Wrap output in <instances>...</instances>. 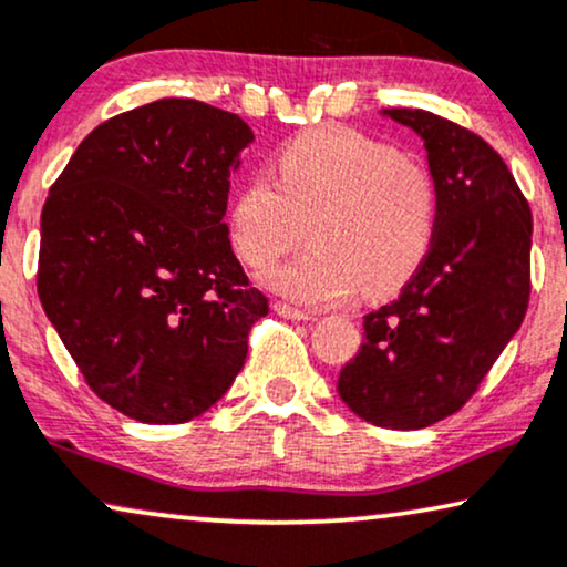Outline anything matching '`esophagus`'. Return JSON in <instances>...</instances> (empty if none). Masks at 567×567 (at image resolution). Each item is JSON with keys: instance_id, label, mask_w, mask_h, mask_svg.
Here are the masks:
<instances>
[{"instance_id": "1", "label": "esophagus", "mask_w": 567, "mask_h": 567, "mask_svg": "<svg viewBox=\"0 0 567 567\" xmlns=\"http://www.w3.org/2000/svg\"><path fill=\"white\" fill-rule=\"evenodd\" d=\"M275 311L279 313V317H285V319H292V321H311V319H313L311 313L300 311V308L290 306V303H282V300H279V303H275Z\"/></svg>"}]
</instances>
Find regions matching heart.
Returning a JSON list of instances; mask_svg holds the SVG:
<instances>
[{
	"mask_svg": "<svg viewBox=\"0 0 567 567\" xmlns=\"http://www.w3.org/2000/svg\"><path fill=\"white\" fill-rule=\"evenodd\" d=\"M275 175L240 185L227 230L240 259L264 271L298 246L306 225L311 248L269 275L279 296L332 306L361 285L386 296L424 264L436 227L434 183L386 143L317 127L279 148Z\"/></svg>",
	"mask_w": 567,
	"mask_h": 567,
	"instance_id": "b5f03b06",
	"label": "heart"
}]
</instances>
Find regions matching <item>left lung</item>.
<instances>
[{"label": "left lung", "instance_id": "8db88e82", "mask_svg": "<svg viewBox=\"0 0 567 567\" xmlns=\"http://www.w3.org/2000/svg\"><path fill=\"white\" fill-rule=\"evenodd\" d=\"M424 141L434 240L398 300L363 317V346L337 392L384 429H424L461 411L518 332L528 306L532 209L476 133L424 110H382Z\"/></svg>", "mask_w": 567, "mask_h": 567}]
</instances>
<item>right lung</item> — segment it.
<instances>
[{
  "label": "right lung",
  "instance_id": "obj_1",
  "mask_svg": "<svg viewBox=\"0 0 567 567\" xmlns=\"http://www.w3.org/2000/svg\"><path fill=\"white\" fill-rule=\"evenodd\" d=\"M238 114L159 99L85 135L41 212L39 298L85 382L141 424H185L230 390L269 313L227 230Z\"/></svg>",
  "mask_w": 567,
  "mask_h": 567
}]
</instances>
